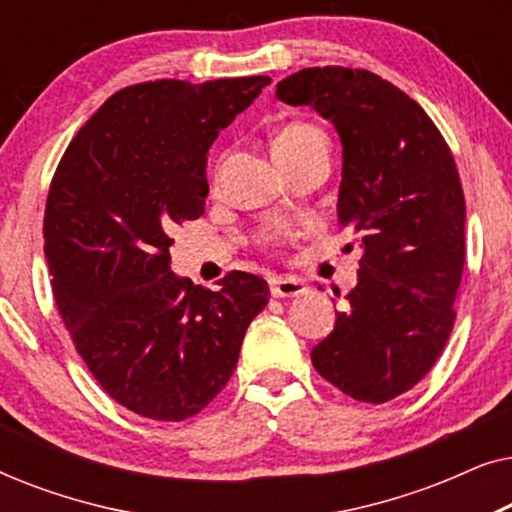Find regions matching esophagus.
Instances as JSON below:
<instances>
[{
	"label": "esophagus",
	"instance_id": "1",
	"mask_svg": "<svg viewBox=\"0 0 512 512\" xmlns=\"http://www.w3.org/2000/svg\"><path fill=\"white\" fill-rule=\"evenodd\" d=\"M307 291V286L300 279L293 277H272L270 293L275 298H298Z\"/></svg>",
	"mask_w": 512,
	"mask_h": 512
}]
</instances>
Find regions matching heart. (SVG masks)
Returning <instances> with one entry per match:
<instances>
[{
    "mask_svg": "<svg viewBox=\"0 0 512 512\" xmlns=\"http://www.w3.org/2000/svg\"><path fill=\"white\" fill-rule=\"evenodd\" d=\"M317 149H328L326 135L317 125L305 121L286 123L272 137V153L279 165H289Z\"/></svg>",
    "mask_w": 512,
    "mask_h": 512,
    "instance_id": "1",
    "label": "heart"
}]
</instances>
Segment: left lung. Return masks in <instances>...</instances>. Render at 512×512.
I'll use <instances>...</instances> for the list:
<instances>
[{
  "label": "left lung",
  "instance_id": "1",
  "mask_svg": "<svg viewBox=\"0 0 512 512\" xmlns=\"http://www.w3.org/2000/svg\"><path fill=\"white\" fill-rule=\"evenodd\" d=\"M277 97L333 123L338 223L361 247L359 282L312 366L356 401L387 403L429 373L450 338L466 258L457 165L426 111L366 69H300Z\"/></svg>",
  "mask_w": 512,
  "mask_h": 512
}]
</instances>
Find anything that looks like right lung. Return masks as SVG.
Wrapping results in <instances>:
<instances>
[{
  "instance_id": "add662e5",
  "label": "right lung",
  "mask_w": 512,
  "mask_h": 512,
  "mask_svg": "<svg viewBox=\"0 0 512 512\" xmlns=\"http://www.w3.org/2000/svg\"><path fill=\"white\" fill-rule=\"evenodd\" d=\"M270 76L118 90L67 146L44 216L60 317L102 389L137 415L181 422L233 375L268 282L219 291L170 270L172 230L205 214L207 153Z\"/></svg>"
}]
</instances>
